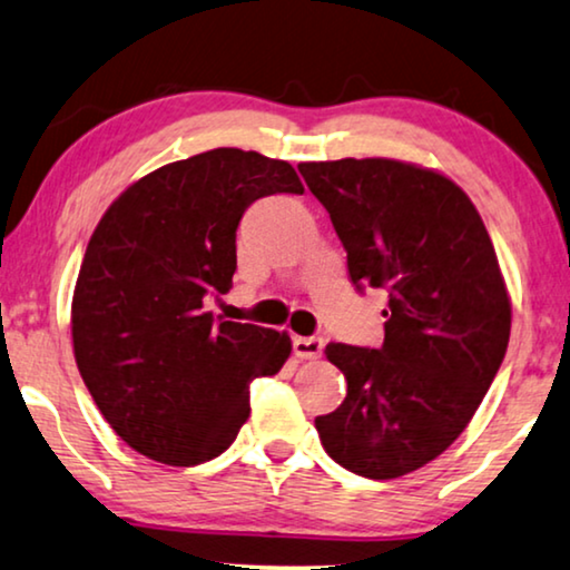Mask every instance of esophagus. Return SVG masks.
<instances>
[{"label":"esophagus","instance_id":"obj_1","mask_svg":"<svg viewBox=\"0 0 570 570\" xmlns=\"http://www.w3.org/2000/svg\"><path fill=\"white\" fill-rule=\"evenodd\" d=\"M323 338H315V336H297L294 338V354L299 356V360H317V356L323 354Z\"/></svg>","mask_w":570,"mask_h":570}]
</instances>
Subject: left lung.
<instances>
[{
	"instance_id": "obj_1",
	"label": "left lung",
	"mask_w": 570,
	"mask_h": 570,
	"mask_svg": "<svg viewBox=\"0 0 570 570\" xmlns=\"http://www.w3.org/2000/svg\"><path fill=\"white\" fill-rule=\"evenodd\" d=\"M352 284L389 292L381 348L328 344L346 399L315 420L328 456L370 480L430 464L472 422L511 336V299L474 203L396 158L299 164Z\"/></svg>"
}]
</instances>
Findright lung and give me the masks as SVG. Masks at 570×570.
Segmentation results:
<instances>
[{
	"label": "right lung",
	"instance_id": "right-lung-1",
	"mask_svg": "<svg viewBox=\"0 0 570 570\" xmlns=\"http://www.w3.org/2000/svg\"><path fill=\"white\" fill-rule=\"evenodd\" d=\"M305 193L292 164L214 148L132 181L106 208L72 294L75 362L104 420L169 466L216 459L249 416V383L292 354L286 331L216 321L257 197Z\"/></svg>",
	"mask_w": 570,
	"mask_h": 570
}]
</instances>
